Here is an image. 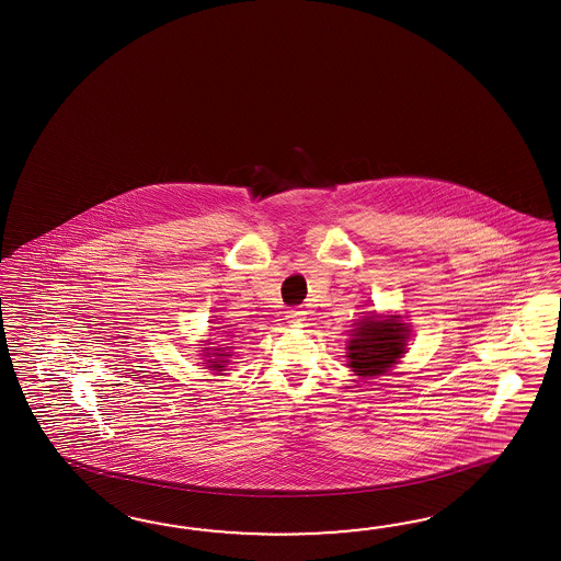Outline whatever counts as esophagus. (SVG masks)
Returning a JSON list of instances; mask_svg holds the SVG:
<instances>
[{"instance_id": "1", "label": "esophagus", "mask_w": 561, "mask_h": 561, "mask_svg": "<svg viewBox=\"0 0 561 561\" xmlns=\"http://www.w3.org/2000/svg\"><path fill=\"white\" fill-rule=\"evenodd\" d=\"M287 319L288 323H301V321H305V311L299 307H293L287 311Z\"/></svg>"}]
</instances>
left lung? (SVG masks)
<instances>
[{
  "label": "left lung",
  "instance_id": "1",
  "mask_svg": "<svg viewBox=\"0 0 561 561\" xmlns=\"http://www.w3.org/2000/svg\"><path fill=\"white\" fill-rule=\"evenodd\" d=\"M356 325L347 344L350 366L358 376L387 373L404 354L407 325L399 317L380 319L378 316L364 317Z\"/></svg>",
  "mask_w": 561,
  "mask_h": 561
}]
</instances>
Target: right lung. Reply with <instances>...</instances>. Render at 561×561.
Wrapping results in <instances>:
<instances>
[{"instance_id":"right-lung-1","label":"right lung","mask_w":561,"mask_h":561,"mask_svg":"<svg viewBox=\"0 0 561 561\" xmlns=\"http://www.w3.org/2000/svg\"><path fill=\"white\" fill-rule=\"evenodd\" d=\"M219 352H221V347H219ZM216 356H219V358H216V362H214V364H211L209 368H214V370H221V368H224L221 364L226 362V359H224V356H226V354H216Z\"/></svg>"}]
</instances>
